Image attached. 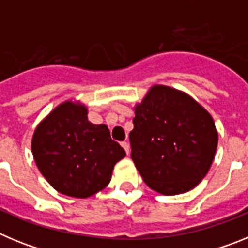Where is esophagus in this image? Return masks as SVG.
I'll list each match as a JSON object with an SVG mask.
<instances>
[{"mask_svg":"<svg viewBox=\"0 0 248 248\" xmlns=\"http://www.w3.org/2000/svg\"><path fill=\"white\" fill-rule=\"evenodd\" d=\"M122 146L124 148V150H125L126 154H129V153H130V145H129L128 141H123Z\"/></svg>","mask_w":248,"mask_h":248,"instance_id":"obj_1","label":"esophagus"}]
</instances>
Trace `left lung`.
<instances>
[{
	"label": "left lung",
	"mask_w": 248,
	"mask_h": 248,
	"mask_svg": "<svg viewBox=\"0 0 248 248\" xmlns=\"http://www.w3.org/2000/svg\"><path fill=\"white\" fill-rule=\"evenodd\" d=\"M134 113L131 159L144 183L161 195L196 187L217 149L211 114L187 93L163 84L150 87Z\"/></svg>",
	"instance_id": "1"
}]
</instances>
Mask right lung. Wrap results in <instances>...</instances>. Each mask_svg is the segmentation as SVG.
Instances as JSON below:
<instances>
[{
  "instance_id": "obj_1",
  "label": "right lung",
  "mask_w": 248,
  "mask_h": 248,
  "mask_svg": "<svg viewBox=\"0 0 248 248\" xmlns=\"http://www.w3.org/2000/svg\"><path fill=\"white\" fill-rule=\"evenodd\" d=\"M31 148L48 184L61 194L78 199L105 189L114 165L126 155L111 140L108 126L89 122L87 105L74 99L58 104L41 120Z\"/></svg>"
}]
</instances>
